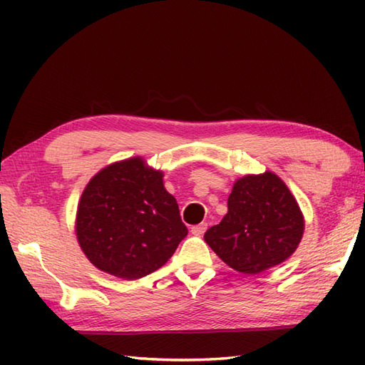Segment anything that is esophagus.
I'll use <instances>...</instances> for the list:
<instances>
[{
	"mask_svg": "<svg viewBox=\"0 0 365 365\" xmlns=\"http://www.w3.org/2000/svg\"><path fill=\"white\" fill-rule=\"evenodd\" d=\"M205 230H207V222H200V224H197V226H192L191 227V234L200 237Z\"/></svg>",
	"mask_w": 365,
	"mask_h": 365,
	"instance_id": "obj_1",
	"label": "esophagus"
}]
</instances>
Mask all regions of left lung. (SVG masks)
<instances>
[{
    "mask_svg": "<svg viewBox=\"0 0 365 365\" xmlns=\"http://www.w3.org/2000/svg\"><path fill=\"white\" fill-rule=\"evenodd\" d=\"M304 218L297 199L273 173L234 183L227 213L204 235L216 255L243 274H259L297 251Z\"/></svg>",
    "mask_w": 365,
    "mask_h": 365,
    "instance_id": "8db88e82",
    "label": "left lung"
}]
</instances>
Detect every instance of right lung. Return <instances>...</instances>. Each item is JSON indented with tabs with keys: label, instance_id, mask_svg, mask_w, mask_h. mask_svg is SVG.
<instances>
[{
	"label": "right lung",
	"instance_id": "obj_1",
	"mask_svg": "<svg viewBox=\"0 0 365 365\" xmlns=\"http://www.w3.org/2000/svg\"><path fill=\"white\" fill-rule=\"evenodd\" d=\"M75 227L92 265L130 281L165 265L188 234L163 173L141 157L113 163L91 178Z\"/></svg>",
	"mask_w": 365,
	"mask_h": 365
}]
</instances>
